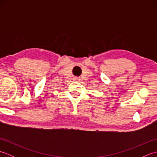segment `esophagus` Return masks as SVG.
Listing matches in <instances>:
<instances>
[{
  "label": "esophagus",
  "mask_w": 157,
  "mask_h": 157,
  "mask_svg": "<svg viewBox=\"0 0 157 157\" xmlns=\"http://www.w3.org/2000/svg\"><path fill=\"white\" fill-rule=\"evenodd\" d=\"M73 79H74L75 81H79L80 79H79V78H78V77H75V78H73Z\"/></svg>",
  "instance_id": "1"
}]
</instances>
